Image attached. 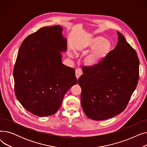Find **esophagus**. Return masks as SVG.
<instances>
[{"mask_svg": "<svg viewBox=\"0 0 147 147\" xmlns=\"http://www.w3.org/2000/svg\"><path fill=\"white\" fill-rule=\"evenodd\" d=\"M82 74V71L81 69L78 68V69H76V77L77 79H78Z\"/></svg>", "mask_w": 147, "mask_h": 147, "instance_id": "esophagus-1", "label": "esophagus"}]
</instances>
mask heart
I'll return each mask as SVG.
<instances>
[{
	"instance_id": "heart-1",
	"label": "heart",
	"mask_w": 147,
	"mask_h": 147,
	"mask_svg": "<svg viewBox=\"0 0 147 147\" xmlns=\"http://www.w3.org/2000/svg\"><path fill=\"white\" fill-rule=\"evenodd\" d=\"M111 49V43L101 36L89 37L82 43L77 45V52L84 53L90 51L84 58V63L88 67H95L105 59ZM70 56L72 57L71 54Z\"/></svg>"
}]
</instances>
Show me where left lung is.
<instances>
[{
	"label": "left lung",
	"mask_w": 147,
	"mask_h": 147,
	"mask_svg": "<svg viewBox=\"0 0 147 147\" xmlns=\"http://www.w3.org/2000/svg\"><path fill=\"white\" fill-rule=\"evenodd\" d=\"M115 48L99 65L83 67L78 79L81 105L87 117L104 120L124 111L139 80L136 52L119 32Z\"/></svg>",
	"instance_id": "8db88e82"
}]
</instances>
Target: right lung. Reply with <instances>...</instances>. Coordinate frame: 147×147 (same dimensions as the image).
Segmentation results:
<instances>
[{"mask_svg": "<svg viewBox=\"0 0 147 147\" xmlns=\"http://www.w3.org/2000/svg\"><path fill=\"white\" fill-rule=\"evenodd\" d=\"M61 26L45 27L22 42L14 66L15 94L22 107L40 117L55 114L66 92L78 83L75 69L62 63L67 51Z\"/></svg>", "mask_w": 147, "mask_h": 147, "instance_id": "obj_1", "label": "right lung"}]
</instances>
